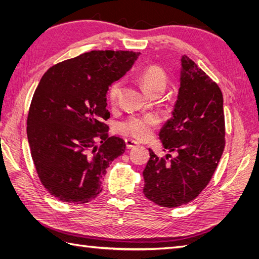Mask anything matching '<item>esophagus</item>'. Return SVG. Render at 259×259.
Returning <instances> with one entry per match:
<instances>
[{
	"label": "esophagus",
	"mask_w": 259,
	"mask_h": 259,
	"mask_svg": "<svg viewBox=\"0 0 259 259\" xmlns=\"http://www.w3.org/2000/svg\"><path fill=\"white\" fill-rule=\"evenodd\" d=\"M124 142H125L126 149H133V148H135V147H137V146H139L138 142L133 140V139H125Z\"/></svg>",
	"instance_id": "1"
}]
</instances>
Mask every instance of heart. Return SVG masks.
Here are the masks:
<instances>
[{"mask_svg":"<svg viewBox=\"0 0 259 259\" xmlns=\"http://www.w3.org/2000/svg\"><path fill=\"white\" fill-rule=\"evenodd\" d=\"M140 85L148 95L153 96L158 92H162L167 84V74L162 68L158 65H148L142 69L137 75ZM122 91V82L115 81L110 85L108 91V99L111 106H115ZM159 120L156 115L148 114L144 117H131L124 120L120 124L121 134L129 136L136 140L144 141L149 139L153 130L157 128Z\"/></svg>","mask_w":259,"mask_h":259,"instance_id":"1","label":"heart"}]
</instances>
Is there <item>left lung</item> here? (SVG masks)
I'll list each match as a JSON object with an SVG mask.
<instances>
[{
    "mask_svg": "<svg viewBox=\"0 0 259 259\" xmlns=\"http://www.w3.org/2000/svg\"><path fill=\"white\" fill-rule=\"evenodd\" d=\"M223 93L187 56L181 58L180 88L172 118L159 133L163 151H176L170 159L149 149L144 170V194L157 205L174 208L186 205L205 189L225 148Z\"/></svg>",
    "mask_w": 259,
    "mask_h": 259,
    "instance_id": "left-lung-1",
    "label": "left lung"
}]
</instances>
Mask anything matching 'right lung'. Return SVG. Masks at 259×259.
<instances>
[{
    "mask_svg": "<svg viewBox=\"0 0 259 259\" xmlns=\"http://www.w3.org/2000/svg\"><path fill=\"white\" fill-rule=\"evenodd\" d=\"M140 52L90 51L65 60L43 74L27 114V140L42 185L59 200L87 203L125 150L109 137L107 92L133 68ZM99 142V146L96 144Z\"/></svg>",
    "mask_w": 259,
    "mask_h": 259,
    "instance_id": "1",
    "label": "right lung"
}]
</instances>
